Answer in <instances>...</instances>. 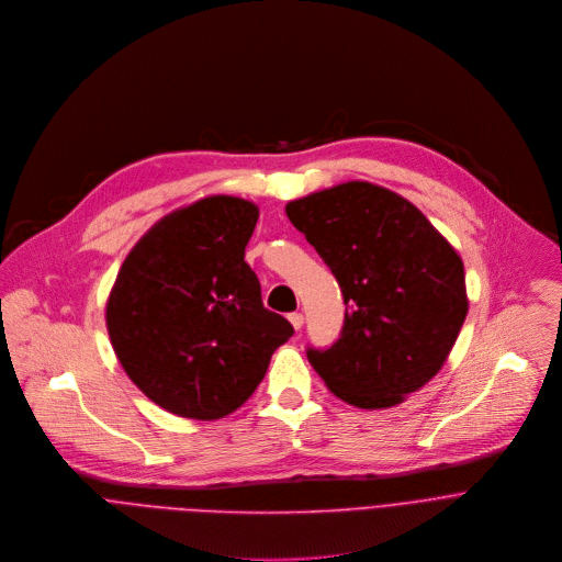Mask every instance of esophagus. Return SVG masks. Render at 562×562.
Wrapping results in <instances>:
<instances>
[{"label": "esophagus", "mask_w": 562, "mask_h": 562, "mask_svg": "<svg viewBox=\"0 0 562 562\" xmlns=\"http://www.w3.org/2000/svg\"><path fill=\"white\" fill-rule=\"evenodd\" d=\"M288 318H290V323L294 325V329H301V327H303V323H305V318H303V314H301V312H292Z\"/></svg>", "instance_id": "obj_1"}]
</instances>
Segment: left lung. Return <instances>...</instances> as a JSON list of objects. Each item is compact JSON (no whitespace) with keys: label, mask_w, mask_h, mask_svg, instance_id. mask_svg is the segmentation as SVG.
Returning a JSON list of instances; mask_svg holds the SVG:
<instances>
[{"label":"left lung","mask_w":562,"mask_h":562,"mask_svg":"<svg viewBox=\"0 0 562 562\" xmlns=\"http://www.w3.org/2000/svg\"><path fill=\"white\" fill-rule=\"evenodd\" d=\"M344 292L346 321L307 361L329 392L363 409L392 407L452 352L468 316L457 250L401 194L348 181L285 205Z\"/></svg>","instance_id":"8db88e82"}]
</instances>
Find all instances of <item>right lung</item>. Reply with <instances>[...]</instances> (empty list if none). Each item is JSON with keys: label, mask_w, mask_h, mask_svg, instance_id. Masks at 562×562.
<instances>
[{"label": "right lung", "mask_w": 562, "mask_h": 562, "mask_svg": "<svg viewBox=\"0 0 562 562\" xmlns=\"http://www.w3.org/2000/svg\"><path fill=\"white\" fill-rule=\"evenodd\" d=\"M259 207L205 196L139 239L105 305L110 344L131 381L159 407L214 420L241 407L270 357L294 334L263 307L244 261Z\"/></svg>", "instance_id": "add662e5"}]
</instances>
